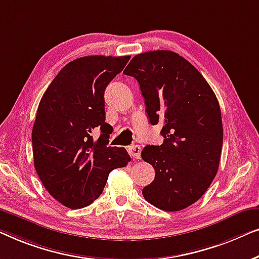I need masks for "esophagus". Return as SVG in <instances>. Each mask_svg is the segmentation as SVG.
Wrapping results in <instances>:
<instances>
[{
    "label": "esophagus",
    "instance_id": "34e87169",
    "mask_svg": "<svg viewBox=\"0 0 259 259\" xmlns=\"http://www.w3.org/2000/svg\"><path fill=\"white\" fill-rule=\"evenodd\" d=\"M128 152L131 157L138 159L141 157V147L140 145H131L128 148Z\"/></svg>",
    "mask_w": 259,
    "mask_h": 259
}]
</instances>
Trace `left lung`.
<instances>
[{
	"label": "left lung",
	"mask_w": 259,
	"mask_h": 259,
	"mask_svg": "<svg viewBox=\"0 0 259 259\" xmlns=\"http://www.w3.org/2000/svg\"><path fill=\"white\" fill-rule=\"evenodd\" d=\"M123 72L140 83L151 124H164L163 143L142 151L155 169L143 197L161 210H183L202 197L220 166L223 125L216 95L190 62L170 50L138 54Z\"/></svg>",
	"instance_id": "left-lung-1"
}]
</instances>
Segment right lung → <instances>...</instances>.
Instances as JSON below:
<instances>
[{"mask_svg": "<svg viewBox=\"0 0 259 259\" xmlns=\"http://www.w3.org/2000/svg\"><path fill=\"white\" fill-rule=\"evenodd\" d=\"M130 56H84L56 75L38 104L32 126L34 165L57 202L81 209L100 197L109 174L130 162L125 149L108 147L104 90ZM102 134L92 138L94 130Z\"/></svg>", "mask_w": 259, "mask_h": 259, "instance_id": "1", "label": "right lung"}]
</instances>
